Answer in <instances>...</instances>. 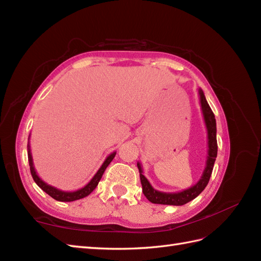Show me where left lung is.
I'll list each match as a JSON object with an SVG mask.
<instances>
[{
	"mask_svg": "<svg viewBox=\"0 0 261 261\" xmlns=\"http://www.w3.org/2000/svg\"><path fill=\"white\" fill-rule=\"evenodd\" d=\"M199 96H200V105H201V111L204 120L205 128H207V138H208V153H207V161H205V167L202 172L201 178L199 179L198 182L186 190L179 191V192H162L155 190L154 188L151 186L149 180L143 175V170L141 167V163L138 162L137 166L140 172V180L142 185V191L150 202L158 203V204H170V205H182L187 202L191 201V200L198 197L201 193L204 188L207 187L209 179L213 173V169L215 161L217 158L218 152V144H217V125H216V119L215 114L211 110L203 91L199 89Z\"/></svg>",
	"mask_w": 261,
	"mask_h": 261,
	"instance_id": "1",
	"label": "left lung"
}]
</instances>
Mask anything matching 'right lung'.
<instances>
[{"mask_svg": "<svg viewBox=\"0 0 261 261\" xmlns=\"http://www.w3.org/2000/svg\"><path fill=\"white\" fill-rule=\"evenodd\" d=\"M30 137L29 136V142H28V158H29V165H30V170H31V174L33 177V180L35 181V184L38 185L42 190L44 192H46L48 196L52 197L53 199L58 200V201H62V202H70V201H74V200H79V199H82L84 197L89 196L91 192H92L95 187L98 186L99 181L102 178V174L103 172L106 171L107 167L110 165V162L113 160L114 156H116L117 152H112L111 154H109L107 156V159L105 160V162L102 163V166L100 167V169L96 172L93 178L90 180V182L88 185L84 186L81 189H77L75 191H63V190H60L58 188L53 187L51 185H47L46 182H44L43 180H42L38 173L35 171V168L33 165V159H32V153H31V148H30Z\"/></svg>", "mask_w": 261, "mask_h": 261, "instance_id": "right-lung-1", "label": "right lung"}]
</instances>
